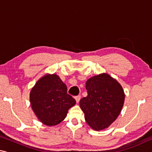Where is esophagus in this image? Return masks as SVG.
Here are the masks:
<instances>
[{
	"instance_id": "obj_1",
	"label": "esophagus",
	"mask_w": 152,
	"mask_h": 152,
	"mask_svg": "<svg viewBox=\"0 0 152 152\" xmlns=\"http://www.w3.org/2000/svg\"><path fill=\"white\" fill-rule=\"evenodd\" d=\"M80 98H81V96H80V95H78V96H75V99H76V102H77V103H78V102H79L80 100Z\"/></svg>"
}]
</instances>
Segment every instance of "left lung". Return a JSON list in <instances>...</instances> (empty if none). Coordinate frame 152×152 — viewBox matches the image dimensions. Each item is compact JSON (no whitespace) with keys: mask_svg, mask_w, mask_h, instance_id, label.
<instances>
[{"mask_svg":"<svg viewBox=\"0 0 152 152\" xmlns=\"http://www.w3.org/2000/svg\"><path fill=\"white\" fill-rule=\"evenodd\" d=\"M88 95L80 101L86 123L94 130L107 128L119 116L124 104L125 93L121 84L107 74L89 78L86 82Z\"/></svg>","mask_w":152,"mask_h":152,"instance_id":"obj_1","label":"left lung"}]
</instances>
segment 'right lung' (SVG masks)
Returning a JSON list of instances; mask_svg holds the SVG:
<instances>
[{"mask_svg":"<svg viewBox=\"0 0 152 152\" xmlns=\"http://www.w3.org/2000/svg\"><path fill=\"white\" fill-rule=\"evenodd\" d=\"M32 109L41 122L48 126L59 124L65 119L76 101L67 93V86L58 75L46 74L30 92Z\"/></svg>","mask_w":152,"mask_h":152,"instance_id":"obj_1","label":"right lung"}]
</instances>
